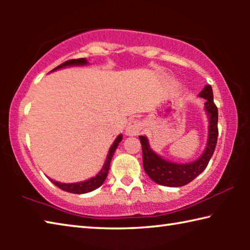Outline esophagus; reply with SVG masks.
<instances>
[{"label":"esophagus","instance_id":"34e87169","mask_svg":"<svg viewBox=\"0 0 250 250\" xmlns=\"http://www.w3.org/2000/svg\"><path fill=\"white\" fill-rule=\"evenodd\" d=\"M141 122L138 119H131L129 121V124L126 125L125 128V133L128 135H137L141 130Z\"/></svg>","mask_w":250,"mask_h":250}]
</instances>
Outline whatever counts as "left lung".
<instances>
[{
  "label": "left lung",
  "instance_id": "obj_1",
  "mask_svg": "<svg viewBox=\"0 0 250 250\" xmlns=\"http://www.w3.org/2000/svg\"><path fill=\"white\" fill-rule=\"evenodd\" d=\"M198 96L206 100L204 105L208 117V138L204 152L196 161L185 164L171 162L153 152L146 137H139L142 146L143 167L147 176L155 183L170 188H179L188 184L205 170L214 153L218 137V110L214 104L213 89L210 84H206Z\"/></svg>",
  "mask_w": 250,
  "mask_h": 250
}]
</instances>
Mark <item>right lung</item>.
Here are the masks:
<instances>
[{"instance_id": "obj_1", "label": "right lung", "mask_w": 250, "mask_h": 250, "mask_svg": "<svg viewBox=\"0 0 250 250\" xmlns=\"http://www.w3.org/2000/svg\"><path fill=\"white\" fill-rule=\"evenodd\" d=\"M87 64H88L87 59H84V58L70 59V61H67L65 62H62V64H61L59 66H57L56 68H54L52 71L61 69V68H65V67H67V66H83V65H87ZM121 140H122V134H119L116 138V140H115V142H113L111 147L109 149V153L107 155V159H105V162L104 164L103 168H101L98 174L94 177H91V179L83 181V182H78V183H61V182L53 181L52 179H49V180L52 181L53 184L56 185L57 188L62 189V191L68 192V193L84 194V193H89L91 191H94V189L98 188L99 186L103 185V183L105 180V177H107L113 153H115V151L118 147V146H119Z\"/></svg>"}]
</instances>
